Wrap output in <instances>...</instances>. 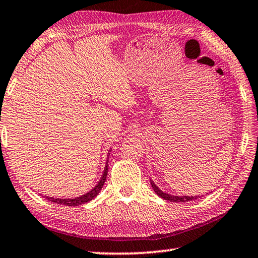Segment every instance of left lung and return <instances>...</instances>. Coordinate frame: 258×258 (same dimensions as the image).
<instances>
[{
  "mask_svg": "<svg viewBox=\"0 0 258 258\" xmlns=\"http://www.w3.org/2000/svg\"><path fill=\"white\" fill-rule=\"evenodd\" d=\"M151 184L154 191L157 194V196H160L161 198H163L165 201L169 202H175V203H184V202H190L194 200H197L200 196H174V195H170L168 192L162 191L161 189L156 186L153 180H151Z\"/></svg>",
  "mask_w": 258,
  "mask_h": 258,
  "instance_id": "obj_1",
  "label": "left lung"
}]
</instances>
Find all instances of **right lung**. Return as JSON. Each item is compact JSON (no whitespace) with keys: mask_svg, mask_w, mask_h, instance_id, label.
Returning <instances> with one entry per match:
<instances>
[{"mask_svg":"<svg viewBox=\"0 0 258 258\" xmlns=\"http://www.w3.org/2000/svg\"><path fill=\"white\" fill-rule=\"evenodd\" d=\"M107 169L108 168H107V163H106L105 169H104L103 175H102L101 180L98 181V183L92 189V190L88 191L87 194H85V195H83V196H79V197H76V198H54V197H48V196H44V197L49 202L55 203V204H60V205H66V206H78V205H81V204H85V203H88L90 201H93L94 198L98 195L99 191L102 190L103 184L106 180Z\"/></svg>","mask_w":258,"mask_h":258,"instance_id":"add662e5","label":"right lung"}]
</instances>
